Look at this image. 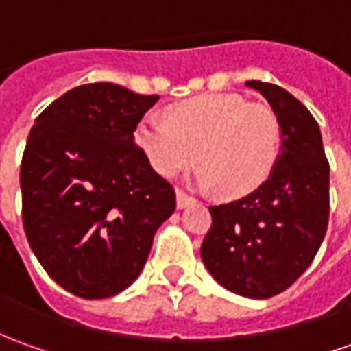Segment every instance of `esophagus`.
Instances as JSON below:
<instances>
[{
	"label": "esophagus",
	"mask_w": 351,
	"mask_h": 351,
	"mask_svg": "<svg viewBox=\"0 0 351 351\" xmlns=\"http://www.w3.org/2000/svg\"><path fill=\"white\" fill-rule=\"evenodd\" d=\"M194 204V197L192 195L184 194V192H180V190H176V207L178 209H184V207L192 206Z\"/></svg>",
	"instance_id": "esophagus-1"
}]
</instances>
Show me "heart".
I'll return each mask as SVG.
<instances>
[{"instance_id":"1","label":"heart","mask_w":351,"mask_h":351,"mask_svg":"<svg viewBox=\"0 0 351 351\" xmlns=\"http://www.w3.org/2000/svg\"><path fill=\"white\" fill-rule=\"evenodd\" d=\"M136 142L157 175L173 178L195 163V184L225 197L252 194L271 176L280 152V125L263 104L238 94H207L167 111V123L145 117Z\"/></svg>"}]
</instances>
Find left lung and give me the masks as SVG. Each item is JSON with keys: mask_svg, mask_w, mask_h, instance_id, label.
I'll return each instance as SVG.
<instances>
[{"mask_svg": "<svg viewBox=\"0 0 351 351\" xmlns=\"http://www.w3.org/2000/svg\"><path fill=\"white\" fill-rule=\"evenodd\" d=\"M245 86L275 111L280 152L257 190L209 207L213 225L202 244V261L226 290L265 300L304 275L325 238L328 161L319 125L304 104L276 84L250 80Z\"/></svg>", "mask_w": 351, "mask_h": 351, "instance_id": "left-lung-1", "label": "left lung"}]
</instances>
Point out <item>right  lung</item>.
Segmentation results:
<instances>
[{
  "label": "right lung",
  "mask_w": 351,
  "mask_h": 351,
  "mask_svg": "<svg viewBox=\"0 0 351 351\" xmlns=\"http://www.w3.org/2000/svg\"><path fill=\"white\" fill-rule=\"evenodd\" d=\"M159 95L111 82L69 90L38 115L21 163L23 225L45 273L101 300L142 273L154 236L175 213L173 186L134 130Z\"/></svg>",
  "instance_id": "add662e5"
}]
</instances>
